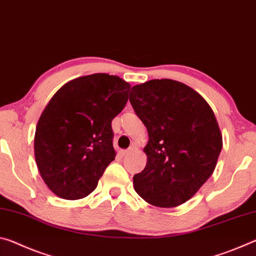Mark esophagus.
Masks as SVG:
<instances>
[{
    "instance_id": "esophagus-1",
    "label": "esophagus",
    "mask_w": 256,
    "mask_h": 256,
    "mask_svg": "<svg viewBox=\"0 0 256 256\" xmlns=\"http://www.w3.org/2000/svg\"><path fill=\"white\" fill-rule=\"evenodd\" d=\"M132 151H134V148H133V146H131V148H128V149H126V150H120V156H122V157H124V156H126V154H131Z\"/></svg>"
}]
</instances>
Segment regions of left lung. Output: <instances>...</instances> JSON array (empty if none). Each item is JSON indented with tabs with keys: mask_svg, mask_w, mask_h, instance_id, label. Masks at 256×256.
I'll return each mask as SVG.
<instances>
[{
	"mask_svg": "<svg viewBox=\"0 0 256 256\" xmlns=\"http://www.w3.org/2000/svg\"><path fill=\"white\" fill-rule=\"evenodd\" d=\"M130 102L149 136L134 188L156 206L183 204L212 175L222 148L214 110L196 90L170 79L132 86Z\"/></svg>",
	"mask_w": 256,
	"mask_h": 256,
	"instance_id": "8db88e82",
	"label": "left lung"
}]
</instances>
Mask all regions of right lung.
<instances>
[{
  "label": "right lung",
  "instance_id": "1",
  "mask_svg": "<svg viewBox=\"0 0 256 256\" xmlns=\"http://www.w3.org/2000/svg\"><path fill=\"white\" fill-rule=\"evenodd\" d=\"M131 86L106 73L76 78L58 89L38 120L34 159L42 180L66 200L88 196L116 152L112 120Z\"/></svg>",
  "mask_w": 256,
  "mask_h": 256
}]
</instances>
